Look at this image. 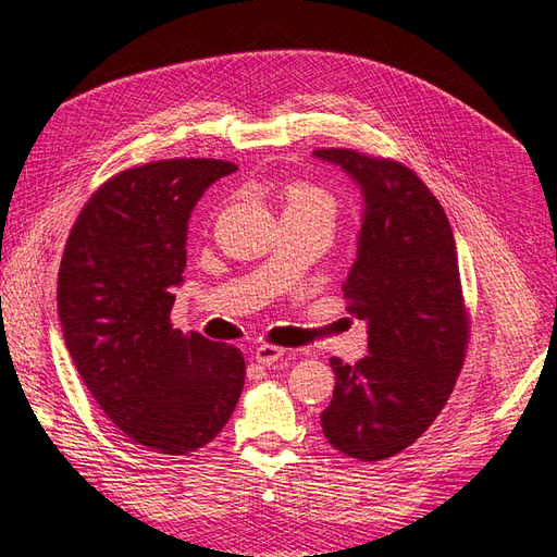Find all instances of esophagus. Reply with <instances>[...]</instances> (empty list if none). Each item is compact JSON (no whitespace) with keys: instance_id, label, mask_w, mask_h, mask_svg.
<instances>
[{"instance_id":"obj_1","label":"esophagus","mask_w":557,"mask_h":557,"mask_svg":"<svg viewBox=\"0 0 557 557\" xmlns=\"http://www.w3.org/2000/svg\"><path fill=\"white\" fill-rule=\"evenodd\" d=\"M283 352H285V348H281V346H272V344H262V346H258L256 348V362H260V364H274L278 358H283Z\"/></svg>"}]
</instances>
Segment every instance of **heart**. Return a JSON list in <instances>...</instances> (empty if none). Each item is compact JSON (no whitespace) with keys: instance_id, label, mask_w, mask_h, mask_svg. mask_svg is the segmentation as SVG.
I'll list each match as a JSON object with an SVG mask.
<instances>
[{"instance_id":"heart-1","label":"heart","mask_w":557,"mask_h":557,"mask_svg":"<svg viewBox=\"0 0 557 557\" xmlns=\"http://www.w3.org/2000/svg\"><path fill=\"white\" fill-rule=\"evenodd\" d=\"M285 211H323L334 215V197L309 181H290L283 185Z\"/></svg>"}]
</instances>
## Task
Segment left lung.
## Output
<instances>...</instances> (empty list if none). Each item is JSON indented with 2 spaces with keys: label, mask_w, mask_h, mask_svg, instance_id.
I'll return each mask as SVG.
<instances>
[{
  "label": "left lung",
  "mask_w": 557,
  "mask_h": 557,
  "mask_svg": "<svg viewBox=\"0 0 557 557\" xmlns=\"http://www.w3.org/2000/svg\"><path fill=\"white\" fill-rule=\"evenodd\" d=\"M360 185L358 260L344 283L348 311L367 323L369 352L332 358L336 385L320 413L327 442L360 462L409 448L446 399L465 362L469 315L444 207L401 162L320 148Z\"/></svg>",
  "instance_id": "1"
}]
</instances>
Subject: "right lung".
Masks as SVG:
<instances>
[{"label":"right lung","mask_w":557,"mask_h":557,"mask_svg":"<svg viewBox=\"0 0 557 557\" xmlns=\"http://www.w3.org/2000/svg\"><path fill=\"white\" fill-rule=\"evenodd\" d=\"M225 160L176 158L115 174L66 239L58 315L66 350L111 423L132 442L185 455L221 434L237 407L239 348L172 327L188 221Z\"/></svg>","instance_id":"1"}]
</instances>
